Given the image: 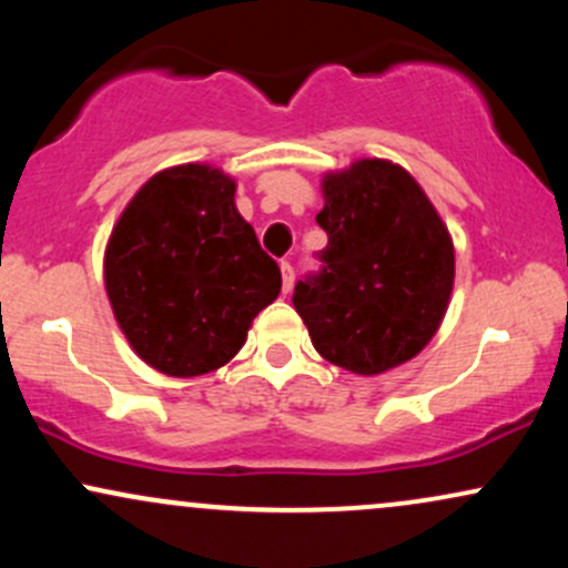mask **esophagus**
<instances>
[{"mask_svg": "<svg viewBox=\"0 0 568 568\" xmlns=\"http://www.w3.org/2000/svg\"><path fill=\"white\" fill-rule=\"evenodd\" d=\"M280 272H283V293L293 288V266L288 262H280Z\"/></svg>", "mask_w": 568, "mask_h": 568, "instance_id": "obj_1", "label": "esophagus"}]
</instances>
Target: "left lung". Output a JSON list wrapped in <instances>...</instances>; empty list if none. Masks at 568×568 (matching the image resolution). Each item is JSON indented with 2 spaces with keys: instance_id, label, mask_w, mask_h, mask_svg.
<instances>
[{
  "instance_id": "left-lung-1",
  "label": "left lung",
  "mask_w": 568,
  "mask_h": 568,
  "mask_svg": "<svg viewBox=\"0 0 568 568\" xmlns=\"http://www.w3.org/2000/svg\"><path fill=\"white\" fill-rule=\"evenodd\" d=\"M323 272L293 306L328 363L393 371L438 334L454 291V240L425 189L393 160L363 158L321 179Z\"/></svg>"
}]
</instances>
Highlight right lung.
Segmentation results:
<instances>
[{"label": "right lung", "mask_w": 568, "mask_h": 568, "mask_svg": "<svg viewBox=\"0 0 568 568\" xmlns=\"http://www.w3.org/2000/svg\"><path fill=\"white\" fill-rule=\"evenodd\" d=\"M234 192L237 181L207 162L165 168L109 234L103 285L114 321L160 374L192 379L226 366L283 285Z\"/></svg>", "instance_id": "obj_1"}]
</instances>
